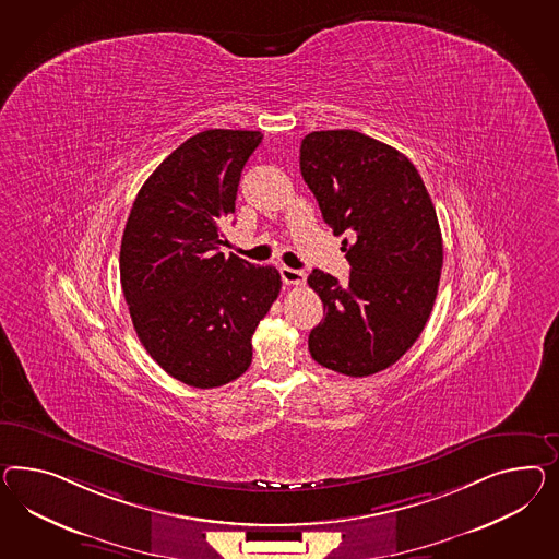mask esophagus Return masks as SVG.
<instances>
[{
  "label": "esophagus",
  "mask_w": 559,
  "mask_h": 559,
  "mask_svg": "<svg viewBox=\"0 0 559 559\" xmlns=\"http://www.w3.org/2000/svg\"><path fill=\"white\" fill-rule=\"evenodd\" d=\"M281 276H283V283H285V285H295V287L305 285V278H307L305 272L297 271V269H288V266L281 269Z\"/></svg>",
  "instance_id": "obj_1"
}]
</instances>
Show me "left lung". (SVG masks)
Masks as SVG:
<instances>
[{"mask_svg": "<svg viewBox=\"0 0 559 559\" xmlns=\"http://www.w3.org/2000/svg\"><path fill=\"white\" fill-rule=\"evenodd\" d=\"M299 160L325 224L347 236L342 250L352 266L346 287L328 272L309 274L323 302L309 352L333 372L377 374L431 316L443 264L436 207L405 154L356 130L307 134Z\"/></svg>", "mask_w": 559, "mask_h": 559, "instance_id": "8db88e82", "label": "left lung"}]
</instances>
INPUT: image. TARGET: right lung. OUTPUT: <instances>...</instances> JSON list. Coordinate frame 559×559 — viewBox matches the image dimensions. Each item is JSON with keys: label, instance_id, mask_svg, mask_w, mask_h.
Wrapping results in <instances>:
<instances>
[{"label": "right lung", "instance_id": "right-lung-1", "mask_svg": "<svg viewBox=\"0 0 559 559\" xmlns=\"http://www.w3.org/2000/svg\"><path fill=\"white\" fill-rule=\"evenodd\" d=\"M260 142L250 130L185 140L142 185L123 229L121 288L138 337L166 374L195 389L248 370L252 335L283 287L274 266L219 252Z\"/></svg>", "mask_w": 559, "mask_h": 559}]
</instances>
